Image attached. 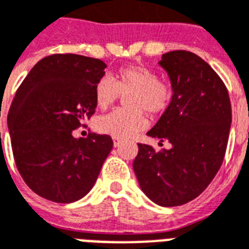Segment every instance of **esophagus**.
<instances>
[{
    "mask_svg": "<svg viewBox=\"0 0 249 249\" xmlns=\"http://www.w3.org/2000/svg\"><path fill=\"white\" fill-rule=\"evenodd\" d=\"M122 139H119V137H114V139H113V145H114L115 148H117V146H119V145L122 144Z\"/></svg>",
    "mask_w": 249,
    "mask_h": 249,
    "instance_id": "34e87169",
    "label": "esophagus"
}]
</instances>
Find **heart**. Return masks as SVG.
<instances>
[{
    "instance_id": "obj_1",
    "label": "heart",
    "mask_w": 249,
    "mask_h": 249,
    "mask_svg": "<svg viewBox=\"0 0 249 249\" xmlns=\"http://www.w3.org/2000/svg\"><path fill=\"white\" fill-rule=\"evenodd\" d=\"M123 95H134L128 107L134 110H114L96 121L99 132L114 137H132L146 127L142 110L149 114L164 113L172 100V91L159 82L156 71L144 65H128L118 71V78L104 75L95 87V99L100 109H107Z\"/></svg>"
}]
</instances>
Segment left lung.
Here are the masks:
<instances>
[{"mask_svg": "<svg viewBox=\"0 0 249 249\" xmlns=\"http://www.w3.org/2000/svg\"><path fill=\"white\" fill-rule=\"evenodd\" d=\"M159 65L168 73L174 95L148 136L167 140L172 148L137 144L134 171L145 196L159 206L175 207L202 194L220 170L231 104L225 83L196 53L170 51Z\"/></svg>", "mask_w": 249, "mask_h": 249, "instance_id": "obj_1", "label": "left lung"}]
</instances>
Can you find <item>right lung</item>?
Segmentation results:
<instances>
[{
    "label": "right lung",
    "instance_id": "obj_1",
    "mask_svg": "<svg viewBox=\"0 0 249 249\" xmlns=\"http://www.w3.org/2000/svg\"><path fill=\"white\" fill-rule=\"evenodd\" d=\"M105 68L100 59L53 53L39 60L17 90L7 115L14 159L25 184L45 199L83 198L112 150L109 135L73 136L95 113V87Z\"/></svg>",
    "mask_w": 249,
    "mask_h": 249
}]
</instances>
